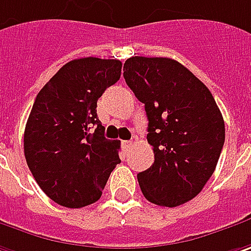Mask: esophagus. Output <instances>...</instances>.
<instances>
[{
  "mask_svg": "<svg viewBox=\"0 0 251 251\" xmlns=\"http://www.w3.org/2000/svg\"><path fill=\"white\" fill-rule=\"evenodd\" d=\"M130 147H132V142H130V140H124V142H122V149H124L125 151H127Z\"/></svg>",
  "mask_w": 251,
  "mask_h": 251,
  "instance_id": "obj_1",
  "label": "esophagus"
}]
</instances>
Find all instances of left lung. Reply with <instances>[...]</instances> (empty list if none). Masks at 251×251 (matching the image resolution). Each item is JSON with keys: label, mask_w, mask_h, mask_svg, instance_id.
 <instances>
[{"label": "left lung", "mask_w": 251, "mask_h": 251, "mask_svg": "<svg viewBox=\"0 0 251 251\" xmlns=\"http://www.w3.org/2000/svg\"><path fill=\"white\" fill-rule=\"evenodd\" d=\"M124 77L145 104L154 163L137 174L147 201L174 208L195 198L216 169L225 122L208 87L169 57L133 56Z\"/></svg>", "instance_id": "1"}]
</instances>
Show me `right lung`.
<instances>
[{"mask_svg":"<svg viewBox=\"0 0 251 251\" xmlns=\"http://www.w3.org/2000/svg\"><path fill=\"white\" fill-rule=\"evenodd\" d=\"M121 70L115 59H75L36 95L25 126V158L42 191L61 206L98 201L121 163V143L104 136L97 116L98 98L121 78Z\"/></svg>","mask_w":251,"mask_h":251,"instance_id":"1","label":"right lung"}]
</instances>
